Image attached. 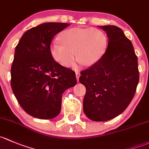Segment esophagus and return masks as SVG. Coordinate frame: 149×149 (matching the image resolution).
Returning <instances> with one entry per match:
<instances>
[{"mask_svg":"<svg viewBox=\"0 0 149 149\" xmlns=\"http://www.w3.org/2000/svg\"><path fill=\"white\" fill-rule=\"evenodd\" d=\"M81 76V73L79 72H76V79H77V81H79V77Z\"/></svg>","mask_w":149,"mask_h":149,"instance_id":"1","label":"esophagus"}]
</instances>
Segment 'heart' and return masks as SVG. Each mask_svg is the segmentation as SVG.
<instances>
[{
    "mask_svg": "<svg viewBox=\"0 0 149 149\" xmlns=\"http://www.w3.org/2000/svg\"><path fill=\"white\" fill-rule=\"evenodd\" d=\"M58 42L51 44V54L56 62L65 67L73 66L76 58L81 64L91 65L103 56L108 45L107 37L97 29H73L63 31Z\"/></svg>",
    "mask_w": 149,
    "mask_h": 149,
    "instance_id": "obj_1",
    "label": "heart"
}]
</instances>
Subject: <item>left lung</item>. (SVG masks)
Segmentation results:
<instances>
[{
	"mask_svg": "<svg viewBox=\"0 0 149 149\" xmlns=\"http://www.w3.org/2000/svg\"><path fill=\"white\" fill-rule=\"evenodd\" d=\"M109 38L102 57L81 72V84L86 92L84 112L91 120L106 121L126 110L139 81L138 58L131 40L120 28L103 26Z\"/></svg>",
	"mask_w": 149,
	"mask_h": 149,
	"instance_id": "8db88e82",
	"label": "left lung"
}]
</instances>
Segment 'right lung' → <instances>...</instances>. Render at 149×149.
I'll list each match as a JSON object with an SVG mask.
<instances>
[{
    "instance_id": "obj_1",
    "label": "right lung",
    "mask_w": 149,
    "mask_h": 149,
    "mask_svg": "<svg viewBox=\"0 0 149 149\" xmlns=\"http://www.w3.org/2000/svg\"><path fill=\"white\" fill-rule=\"evenodd\" d=\"M69 23H45L28 30L15 47L10 70L11 88L28 114L51 119L61 109L62 94L76 84L75 72L54 61L53 38Z\"/></svg>"
}]
</instances>
